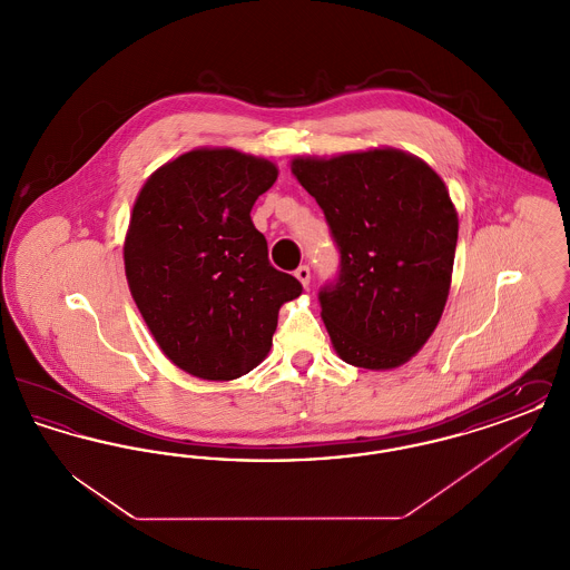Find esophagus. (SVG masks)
Segmentation results:
<instances>
[{
	"label": "esophagus",
	"mask_w": 570,
	"mask_h": 570,
	"mask_svg": "<svg viewBox=\"0 0 570 570\" xmlns=\"http://www.w3.org/2000/svg\"><path fill=\"white\" fill-rule=\"evenodd\" d=\"M295 277H297L298 282L307 288L309 286V279H312V273H309V267L307 265H301L297 272H295Z\"/></svg>",
	"instance_id": "obj_1"
}]
</instances>
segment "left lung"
<instances>
[{"mask_svg": "<svg viewBox=\"0 0 570 570\" xmlns=\"http://www.w3.org/2000/svg\"><path fill=\"white\" fill-rule=\"evenodd\" d=\"M291 170L325 212L340 277L321 291V316L337 356L393 370L442 318L460 219L440 175L393 147L295 158Z\"/></svg>", "mask_w": 570, "mask_h": 570, "instance_id": "left-lung-1", "label": "left lung"}]
</instances>
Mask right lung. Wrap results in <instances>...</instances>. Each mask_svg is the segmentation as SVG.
<instances>
[{
  "instance_id": "add662e5",
  "label": "right lung",
  "mask_w": 570,
  "mask_h": 570,
  "mask_svg": "<svg viewBox=\"0 0 570 570\" xmlns=\"http://www.w3.org/2000/svg\"><path fill=\"white\" fill-rule=\"evenodd\" d=\"M275 179L272 160L200 147L163 164L136 196L128 286L160 351L196 379L252 372L272 351L279 307L303 291L272 267L249 217Z\"/></svg>"
}]
</instances>
